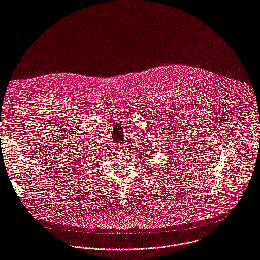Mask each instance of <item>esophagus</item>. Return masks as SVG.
<instances>
[{
    "label": "esophagus",
    "mask_w": 260,
    "mask_h": 260,
    "mask_svg": "<svg viewBox=\"0 0 260 260\" xmlns=\"http://www.w3.org/2000/svg\"><path fill=\"white\" fill-rule=\"evenodd\" d=\"M116 146H117V150H118V151H121V152L126 149V148H125L126 146H125L123 143H118Z\"/></svg>",
    "instance_id": "obj_1"
}]
</instances>
